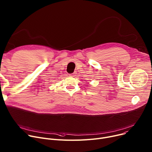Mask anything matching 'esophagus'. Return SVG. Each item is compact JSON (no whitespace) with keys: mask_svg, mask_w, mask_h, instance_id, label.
Returning <instances> with one entry per match:
<instances>
[{"mask_svg":"<svg viewBox=\"0 0 152 152\" xmlns=\"http://www.w3.org/2000/svg\"><path fill=\"white\" fill-rule=\"evenodd\" d=\"M76 72H74L73 74H71V75H70V76H71V77H75L76 76Z\"/></svg>","mask_w":152,"mask_h":152,"instance_id":"1","label":"esophagus"}]
</instances>
